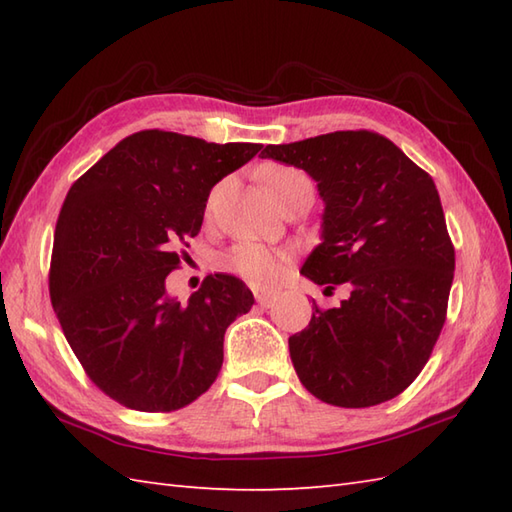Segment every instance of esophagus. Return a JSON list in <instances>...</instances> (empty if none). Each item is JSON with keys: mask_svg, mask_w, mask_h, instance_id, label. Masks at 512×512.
<instances>
[{"mask_svg": "<svg viewBox=\"0 0 512 512\" xmlns=\"http://www.w3.org/2000/svg\"><path fill=\"white\" fill-rule=\"evenodd\" d=\"M253 295H255V301L259 303V306H273V301L277 299V290H270V288H262V286H253Z\"/></svg>", "mask_w": 512, "mask_h": 512, "instance_id": "34e87169", "label": "esophagus"}]
</instances>
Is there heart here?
Segmentation results:
<instances>
[{"label":"heart","mask_w":512,"mask_h":512,"mask_svg":"<svg viewBox=\"0 0 512 512\" xmlns=\"http://www.w3.org/2000/svg\"><path fill=\"white\" fill-rule=\"evenodd\" d=\"M266 191L277 200L281 193L288 189L297 187L301 182H310L301 171L292 167H268L262 173ZM286 255L281 250L268 248L255 242H242L235 244L228 253L222 257L224 268L231 270V273L244 277L246 281H253V284H268L273 281L281 266H284Z\"/></svg>","instance_id":"b5f03b06"}]
</instances>
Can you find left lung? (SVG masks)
Listing matches in <instances>:
<instances>
[{
	"label": "left lung",
	"instance_id": "left-lung-1",
	"mask_svg": "<svg viewBox=\"0 0 512 512\" xmlns=\"http://www.w3.org/2000/svg\"><path fill=\"white\" fill-rule=\"evenodd\" d=\"M262 158L317 182L321 244L301 275L323 292L350 288L339 308L312 301L310 325L288 339L299 380L336 407L396 398L429 361L447 317L455 253L436 184L372 132L268 145Z\"/></svg>",
	"mask_w": 512,
	"mask_h": 512
}]
</instances>
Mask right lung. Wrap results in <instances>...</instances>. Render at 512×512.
Returning <instances> with one entry per match:
<instances>
[{
  "instance_id": "right-lung-1",
  "label": "right lung",
  "mask_w": 512,
  "mask_h": 512,
  "mask_svg": "<svg viewBox=\"0 0 512 512\" xmlns=\"http://www.w3.org/2000/svg\"><path fill=\"white\" fill-rule=\"evenodd\" d=\"M259 149L147 129L68 191L54 231L52 308L85 372L121 405L173 411L217 378L224 332L253 292L233 275H211L180 301L165 279L200 233L211 189Z\"/></svg>"
}]
</instances>
